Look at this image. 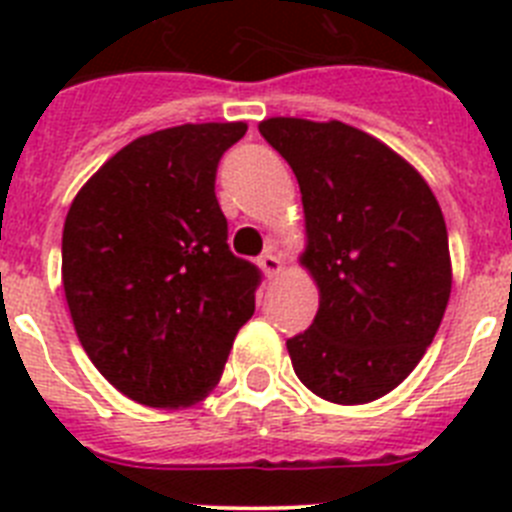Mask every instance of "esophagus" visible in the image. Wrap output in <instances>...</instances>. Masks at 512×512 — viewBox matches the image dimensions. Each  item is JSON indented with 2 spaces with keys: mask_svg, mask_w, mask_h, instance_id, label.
<instances>
[{
  "mask_svg": "<svg viewBox=\"0 0 512 512\" xmlns=\"http://www.w3.org/2000/svg\"><path fill=\"white\" fill-rule=\"evenodd\" d=\"M259 266H261V271H264V274L269 279L279 277V271H282V256H279V253L274 251V248H269V251H266L264 256H259Z\"/></svg>",
  "mask_w": 512,
  "mask_h": 512,
  "instance_id": "1",
  "label": "esophagus"
}]
</instances>
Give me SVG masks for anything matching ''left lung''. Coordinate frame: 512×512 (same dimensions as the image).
Wrapping results in <instances>:
<instances>
[{
  "label": "left lung",
  "mask_w": 512,
  "mask_h": 512,
  "mask_svg": "<svg viewBox=\"0 0 512 512\" xmlns=\"http://www.w3.org/2000/svg\"><path fill=\"white\" fill-rule=\"evenodd\" d=\"M292 166L305 207L300 256L318 315L287 341L300 382L338 405L392 392L433 343L451 295L449 233L423 176L346 122L259 125Z\"/></svg>",
  "instance_id": "obj_1"
}]
</instances>
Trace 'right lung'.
<instances>
[{"instance_id":"obj_1","label":"right lung","mask_w":512,"mask_h":512,"mask_svg":"<svg viewBox=\"0 0 512 512\" xmlns=\"http://www.w3.org/2000/svg\"><path fill=\"white\" fill-rule=\"evenodd\" d=\"M246 130L202 122L133 140L81 187L63 223L76 336L99 374L148 408L205 400L256 310L261 271L228 248L215 197L217 164Z\"/></svg>"}]
</instances>
